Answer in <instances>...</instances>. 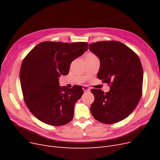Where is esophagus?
I'll return each instance as SVG.
<instances>
[{
	"label": "esophagus",
	"mask_w": 160,
	"mask_h": 160,
	"mask_svg": "<svg viewBox=\"0 0 160 160\" xmlns=\"http://www.w3.org/2000/svg\"><path fill=\"white\" fill-rule=\"evenodd\" d=\"M82 89H83V91L84 92H86V91H89V88L88 87V86H82Z\"/></svg>",
	"instance_id": "34e87169"
}]
</instances>
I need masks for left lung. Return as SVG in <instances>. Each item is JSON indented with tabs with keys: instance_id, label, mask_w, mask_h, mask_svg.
<instances>
[{
	"instance_id": "left-lung-1",
	"label": "left lung",
	"mask_w": 160,
	"mask_h": 160,
	"mask_svg": "<svg viewBox=\"0 0 160 160\" xmlns=\"http://www.w3.org/2000/svg\"><path fill=\"white\" fill-rule=\"evenodd\" d=\"M100 60L98 79L111 83L110 89H92L95 100L90 110L98 121L118 122L129 116L142 94L143 72L138 56L119 41H99L89 45Z\"/></svg>"
}]
</instances>
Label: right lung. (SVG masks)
Listing matches in <instances>:
<instances>
[{"mask_svg": "<svg viewBox=\"0 0 160 160\" xmlns=\"http://www.w3.org/2000/svg\"><path fill=\"white\" fill-rule=\"evenodd\" d=\"M86 42H42L25 57L20 81L25 104L38 119L62 126L73 118L74 105L83 93L82 86L61 87L59 78L68 74L71 62L84 52Z\"/></svg>", "mask_w": 160, "mask_h": 160, "instance_id": "1", "label": "right lung"}]
</instances>
